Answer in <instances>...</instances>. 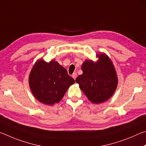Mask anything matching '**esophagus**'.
<instances>
[{"label":"esophagus","mask_w":146,"mask_h":146,"mask_svg":"<svg viewBox=\"0 0 146 146\" xmlns=\"http://www.w3.org/2000/svg\"><path fill=\"white\" fill-rule=\"evenodd\" d=\"M77 76H78V75H77V74L76 73H74L72 75V77L73 78H74V80H76V78H77Z\"/></svg>","instance_id":"esophagus-1"}]
</instances>
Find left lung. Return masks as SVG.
<instances>
[{
  "instance_id": "8db88e82",
  "label": "left lung",
  "mask_w": 146,
  "mask_h": 146,
  "mask_svg": "<svg viewBox=\"0 0 146 146\" xmlns=\"http://www.w3.org/2000/svg\"><path fill=\"white\" fill-rule=\"evenodd\" d=\"M98 56L99 60L97 62L86 60L83 63V74L76 80L89 101L95 104L103 103L110 98L118 83L110 59L104 54Z\"/></svg>"
}]
</instances>
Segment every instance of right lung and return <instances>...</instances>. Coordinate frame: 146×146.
Returning <instances> with one entry per match:
<instances>
[{
    "label": "right lung",
    "mask_w": 146,
    "mask_h": 146,
    "mask_svg": "<svg viewBox=\"0 0 146 146\" xmlns=\"http://www.w3.org/2000/svg\"><path fill=\"white\" fill-rule=\"evenodd\" d=\"M29 83L32 93L38 101L53 105L62 99L75 81L57 61L52 60L47 63L40 60L31 71Z\"/></svg>",
    "instance_id": "1"
}]
</instances>
